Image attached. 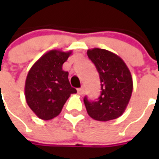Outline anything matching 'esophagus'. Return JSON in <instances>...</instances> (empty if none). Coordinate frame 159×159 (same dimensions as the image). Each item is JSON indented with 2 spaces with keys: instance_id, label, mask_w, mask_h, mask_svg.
Here are the masks:
<instances>
[{
  "instance_id": "34e87169",
  "label": "esophagus",
  "mask_w": 159,
  "mask_h": 159,
  "mask_svg": "<svg viewBox=\"0 0 159 159\" xmlns=\"http://www.w3.org/2000/svg\"><path fill=\"white\" fill-rule=\"evenodd\" d=\"M78 90V94L80 95H82L83 94H84V89L83 88H80V89H77Z\"/></svg>"
}]
</instances>
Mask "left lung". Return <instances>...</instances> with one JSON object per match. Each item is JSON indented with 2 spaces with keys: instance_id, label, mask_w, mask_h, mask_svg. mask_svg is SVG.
Returning a JSON list of instances; mask_svg holds the SVG:
<instances>
[{
  "instance_id": "left-lung-1",
  "label": "left lung",
  "mask_w": 159,
  "mask_h": 159,
  "mask_svg": "<svg viewBox=\"0 0 159 159\" xmlns=\"http://www.w3.org/2000/svg\"><path fill=\"white\" fill-rule=\"evenodd\" d=\"M88 56L99 73L102 91L96 101H89L87 96L84 98L87 111L98 121L118 119L131 98V72L119 56L109 50L95 48L88 50Z\"/></svg>"
}]
</instances>
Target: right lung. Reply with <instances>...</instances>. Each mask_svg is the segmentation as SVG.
<instances>
[{"label":"right lung","instance_id":"add662e5","mask_svg":"<svg viewBox=\"0 0 159 159\" xmlns=\"http://www.w3.org/2000/svg\"><path fill=\"white\" fill-rule=\"evenodd\" d=\"M70 54L71 51L50 50L28 71L25 85V100L35 115L43 120L58 116L70 95L77 93L69 82L68 71L63 70V64Z\"/></svg>","mask_w":159,"mask_h":159}]
</instances>
